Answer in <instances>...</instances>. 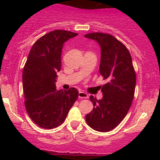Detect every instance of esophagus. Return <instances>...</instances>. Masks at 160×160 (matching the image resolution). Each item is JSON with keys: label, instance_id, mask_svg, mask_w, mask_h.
I'll return each mask as SVG.
<instances>
[{"label": "esophagus", "instance_id": "esophagus-1", "mask_svg": "<svg viewBox=\"0 0 160 160\" xmlns=\"http://www.w3.org/2000/svg\"><path fill=\"white\" fill-rule=\"evenodd\" d=\"M79 98H81V99H83V98H88V94L86 93V92H83V91H80L79 92V95H78Z\"/></svg>", "mask_w": 160, "mask_h": 160}]
</instances>
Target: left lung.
<instances>
[{
	"label": "left lung",
	"instance_id": "obj_1",
	"mask_svg": "<svg viewBox=\"0 0 160 160\" xmlns=\"http://www.w3.org/2000/svg\"><path fill=\"white\" fill-rule=\"evenodd\" d=\"M85 37L99 43V71L104 80H108L101 88L102 99L90 97L93 108L86 115V122L93 129L109 132L120 124L129 110L135 94L136 74L129 51L113 35L93 32Z\"/></svg>",
	"mask_w": 160,
	"mask_h": 160
}]
</instances>
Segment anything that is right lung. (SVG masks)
<instances>
[{"instance_id":"1","label":"right lung","mask_w":160,"mask_h":160,"mask_svg":"<svg viewBox=\"0 0 160 160\" xmlns=\"http://www.w3.org/2000/svg\"><path fill=\"white\" fill-rule=\"evenodd\" d=\"M77 35L66 30L46 34L34 43L24 67L25 108L31 119L42 128L52 129L63 123L78 98L76 88L58 91L55 85L64 42Z\"/></svg>"}]
</instances>
